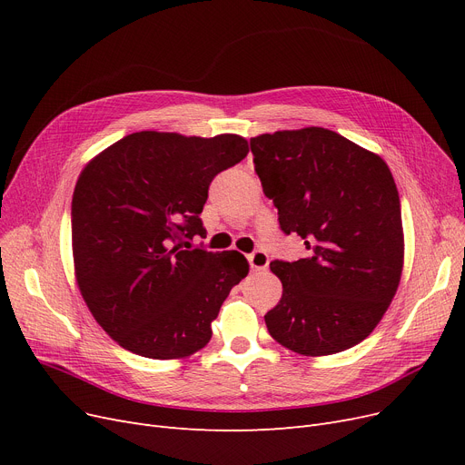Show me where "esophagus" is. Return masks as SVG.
Wrapping results in <instances>:
<instances>
[{"label":"esophagus","mask_w":465,"mask_h":465,"mask_svg":"<svg viewBox=\"0 0 465 465\" xmlns=\"http://www.w3.org/2000/svg\"><path fill=\"white\" fill-rule=\"evenodd\" d=\"M247 258H249V263L252 267V272H263L265 267L270 265V256H267L265 251H254Z\"/></svg>","instance_id":"obj_1"}]
</instances>
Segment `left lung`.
<instances>
[{
    "instance_id": "obj_1",
    "label": "left lung",
    "mask_w": 465,
    "mask_h": 465,
    "mask_svg": "<svg viewBox=\"0 0 465 465\" xmlns=\"http://www.w3.org/2000/svg\"><path fill=\"white\" fill-rule=\"evenodd\" d=\"M251 153L281 230L309 251L270 263L282 298L263 316L267 330L305 356L358 345L382 319L403 270L401 207L388 165L324 128L263 134L251 139Z\"/></svg>"
}]
</instances>
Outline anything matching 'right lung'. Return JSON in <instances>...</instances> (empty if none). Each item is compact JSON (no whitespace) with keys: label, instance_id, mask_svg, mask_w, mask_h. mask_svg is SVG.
I'll list each match as a JSON object with an SVG mask.
<instances>
[{"label":"right lung","instance_id":"obj_1","mask_svg":"<svg viewBox=\"0 0 465 465\" xmlns=\"http://www.w3.org/2000/svg\"><path fill=\"white\" fill-rule=\"evenodd\" d=\"M247 141L137 132L95 156L71 202L73 258L94 319L126 351L154 360L200 351L230 290L249 275L237 251L192 249L213 179Z\"/></svg>","mask_w":465,"mask_h":465}]
</instances>
